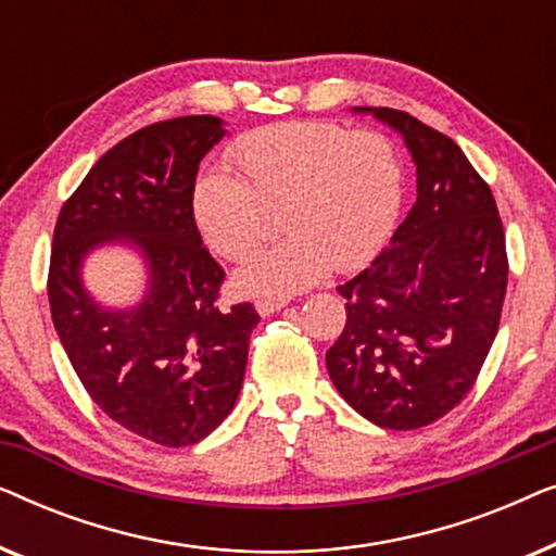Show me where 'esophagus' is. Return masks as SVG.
Here are the masks:
<instances>
[{"mask_svg":"<svg viewBox=\"0 0 556 556\" xmlns=\"http://www.w3.org/2000/svg\"><path fill=\"white\" fill-rule=\"evenodd\" d=\"M283 306H288V299H280V295H265V299L255 301V308L261 316H270L280 311Z\"/></svg>","mask_w":556,"mask_h":556,"instance_id":"1","label":"esophagus"}]
</instances>
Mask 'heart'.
Instances as JSON below:
<instances>
[{
  "label": "heart",
  "instance_id": "heart-1",
  "mask_svg": "<svg viewBox=\"0 0 556 556\" xmlns=\"http://www.w3.org/2000/svg\"><path fill=\"white\" fill-rule=\"evenodd\" d=\"M242 179L202 172L189 210L210 250L242 261L268 238L273 212L288 238L250 257L235 276L242 291L291 293L337 268L367 265L397 225L402 164L379 131H349L329 121H283L232 143Z\"/></svg>",
  "mask_w": 556,
  "mask_h": 556
}]
</instances>
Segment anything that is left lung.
Masks as SVG:
<instances>
[{
	"label": "left lung",
	"instance_id": "8db88e82",
	"mask_svg": "<svg viewBox=\"0 0 556 556\" xmlns=\"http://www.w3.org/2000/svg\"><path fill=\"white\" fill-rule=\"evenodd\" d=\"M356 111L402 134L417 200L369 268L337 288L346 326L326 369L369 422L417 430L460 405L491 352L508 280L504 225L451 136L405 111Z\"/></svg>",
	"mask_w": 556,
	"mask_h": 556
}]
</instances>
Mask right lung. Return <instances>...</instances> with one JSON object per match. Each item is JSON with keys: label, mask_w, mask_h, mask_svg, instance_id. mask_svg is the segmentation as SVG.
I'll return each mask as SVG.
<instances>
[{"label": "right lung", "mask_w": 556, "mask_h": 556, "mask_svg": "<svg viewBox=\"0 0 556 556\" xmlns=\"http://www.w3.org/2000/svg\"><path fill=\"white\" fill-rule=\"evenodd\" d=\"M223 136L217 116L139 128L98 159L52 235L48 299L75 375L113 422L166 447L200 443L230 415L261 321L248 301L219 308L225 270L189 210L202 156ZM113 239L150 265V291L128 312L98 307L79 280L81 257Z\"/></svg>", "instance_id": "1"}]
</instances>
